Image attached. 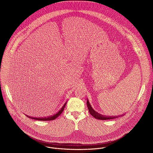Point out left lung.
Returning <instances> with one entry per match:
<instances>
[{
	"label": "left lung",
	"instance_id": "obj_1",
	"mask_svg": "<svg viewBox=\"0 0 153 153\" xmlns=\"http://www.w3.org/2000/svg\"><path fill=\"white\" fill-rule=\"evenodd\" d=\"M86 104H87V106H88V109L89 110V114L93 116L95 119H98V120H112L116 118H118L120 117H123V115H124L125 114H123L121 115H118V116H106V115H101L98 112H97L96 111H95L93 108L91 107L88 99H87V101H86Z\"/></svg>",
	"mask_w": 153,
	"mask_h": 153
}]
</instances>
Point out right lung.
Masks as SVG:
<instances>
[{
    "instance_id": "1",
    "label": "right lung",
    "mask_w": 153,
    "mask_h": 153,
    "mask_svg": "<svg viewBox=\"0 0 153 153\" xmlns=\"http://www.w3.org/2000/svg\"><path fill=\"white\" fill-rule=\"evenodd\" d=\"M67 101H66V102L65 103V104L64 105V106L62 107V108L58 112H56V114H55L53 115H51V116H49V117H42V118H36V117H31L30 116H28L27 115H26V116H27L28 118H31V119H33V120H38V121H52V120H55L56 118H57L61 114L62 112H63L65 107V105L67 104Z\"/></svg>"
}]
</instances>
